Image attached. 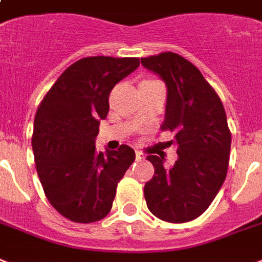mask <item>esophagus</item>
Segmentation results:
<instances>
[{
    "label": "esophagus",
    "mask_w": 262,
    "mask_h": 262,
    "mask_svg": "<svg viewBox=\"0 0 262 262\" xmlns=\"http://www.w3.org/2000/svg\"><path fill=\"white\" fill-rule=\"evenodd\" d=\"M136 159H137V160H144L145 156H144V153H142L141 150H136Z\"/></svg>",
    "instance_id": "esophagus-1"
}]
</instances>
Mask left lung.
Returning <instances> with one entry per match:
<instances>
[{
    "instance_id": "left-lung-1",
    "label": "left lung",
    "mask_w": 262,
    "mask_h": 262,
    "mask_svg": "<svg viewBox=\"0 0 262 262\" xmlns=\"http://www.w3.org/2000/svg\"><path fill=\"white\" fill-rule=\"evenodd\" d=\"M145 69L161 76L168 89L161 130L175 135L178 160L149 155L155 175L145 183L146 206L159 220L183 223L202 215L226 179L231 133L221 98L202 72L183 56L161 52L141 57Z\"/></svg>"
}]
</instances>
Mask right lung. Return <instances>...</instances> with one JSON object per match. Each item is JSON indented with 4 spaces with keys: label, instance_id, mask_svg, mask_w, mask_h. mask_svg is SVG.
<instances>
[{
    "label": "right lung",
    "instance_id": "add662e5",
    "mask_svg": "<svg viewBox=\"0 0 262 262\" xmlns=\"http://www.w3.org/2000/svg\"><path fill=\"white\" fill-rule=\"evenodd\" d=\"M138 66V57H83L57 78L37 107L32 136L37 175L52 207L72 222L105 218L135 161L127 145L98 153L95 137L109 113L110 91Z\"/></svg>",
    "mask_w": 262,
    "mask_h": 262
}]
</instances>
